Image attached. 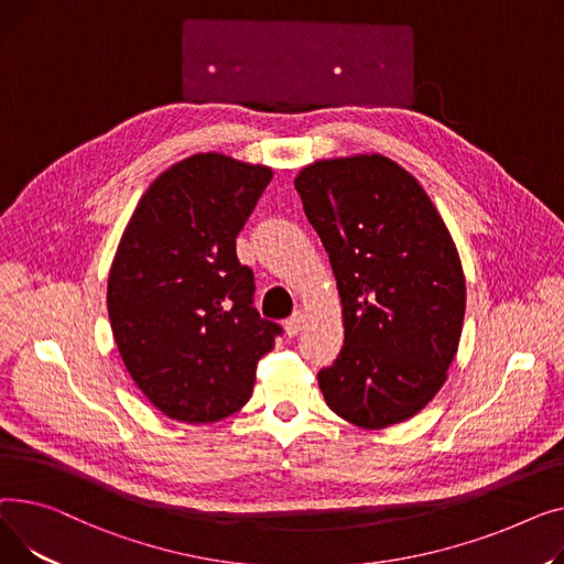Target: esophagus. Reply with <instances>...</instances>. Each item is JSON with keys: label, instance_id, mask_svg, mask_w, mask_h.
<instances>
[{"label": "esophagus", "instance_id": "obj_1", "mask_svg": "<svg viewBox=\"0 0 564 564\" xmlns=\"http://www.w3.org/2000/svg\"><path fill=\"white\" fill-rule=\"evenodd\" d=\"M303 327H305V314L303 312H295L293 316H289L284 321V329H286L289 337H295L297 333H303Z\"/></svg>", "mask_w": 564, "mask_h": 564}]
</instances>
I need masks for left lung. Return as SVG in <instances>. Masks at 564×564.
Here are the masks:
<instances>
[{
	"mask_svg": "<svg viewBox=\"0 0 564 564\" xmlns=\"http://www.w3.org/2000/svg\"><path fill=\"white\" fill-rule=\"evenodd\" d=\"M293 184L341 297L323 399L357 427L403 423L444 387L462 337L467 280L451 231L416 177L378 152L318 159Z\"/></svg>",
	"mask_w": 564,
	"mask_h": 564,
	"instance_id": "obj_1",
	"label": "left lung"
}]
</instances>
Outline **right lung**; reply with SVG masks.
I'll return each instance as SVG.
<instances>
[{
  "mask_svg": "<svg viewBox=\"0 0 564 564\" xmlns=\"http://www.w3.org/2000/svg\"><path fill=\"white\" fill-rule=\"evenodd\" d=\"M271 180L269 165L191 154L148 186L120 237L107 284L113 339L141 393L175 421L239 412L282 333L252 307L254 275L237 259Z\"/></svg>",
  "mask_w": 564,
  "mask_h": 564,
  "instance_id": "right-lung-1",
  "label": "right lung"
}]
</instances>
